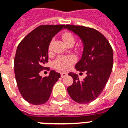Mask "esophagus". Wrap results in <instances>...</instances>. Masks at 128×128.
I'll use <instances>...</instances> for the list:
<instances>
[{
	"label": "esophagus",
	"mask_w": 128,
	"mask_h": 128,
	"mask_svg": "<svg viewBox=\"0 0 128 128\" xmlns=\"http://www.w3.org/2000/svg\"><path fill=\"white\" fill-rule=\"evenodd\" d=\"M66 76H67V73H66V72H61L62 78H65Z\"/></svg>",
	"instance_id": "esophagus-1"
}]
</instances>
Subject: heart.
Listing matches in <instances>:
<instances>
[{"instance_id":"heart-1","label":"heart","mask_w":128,"mask_h":128,"mask_svg":"<svg viewBox=\"0 0 128 128\" xmlns=\"http://www.w3.org/2000/svg\"><path fill=\"white\" fill-rule=\"evenodd\" d=\"M62 38L66 44L69 42H75V37L69 32H64L62 34ZM51 50V43L48 46V50ZM75 58L73 56H61L54 62L55 66L62 70H66L71 66L72 64L75 62Z\"/></svg>"}]
</instances>
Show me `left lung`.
Masks as SVG:
<instances>
[{
  "label": "left lung",
  "mask_w": 128,
  "mask_h": 128,
  "mask_svg": "<svg viewBox=\"0 0 128 128\" xmlns=\"http://www.w3.org/2000/svg\"><path fill=\"white\" fill-rule=\"evenodd\" d=\"M64 28L78 35L82 40L83 54L75 68L79 71H87V76L82 81L78 75L69 72L73 83L67 88V91L77 103H90L102 93L112 72V48L104 36L96 29L73 24H66Z\"/></svg>",
  "instance_id": "1"
}]
</instances>
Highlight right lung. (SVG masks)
<instances>
[{
    "label": "right lung",
    "mask_w": 128,
    "mask_h": 128,
    "mask_svg": "<svg viewBox=\"0 0 128 128\" xmlns=\"http://www.w3.org/2000/svg\"><path fill=\"white\" fill-rule=\"evenodd\" d=\"M64 24L40 25L34 29L18 44L14 58L16 80L21 95L33 105L44 104L47 102L52 89L60 74L50 70L48 77L39 73L46 68L48 46L56 34Z\"/></svg>",
    "instance_id": "add662e5"
}]
</instances>
